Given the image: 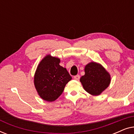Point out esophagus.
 <instances>
[{
  "instance_id": "obj_1",
  "label": "esophagus",
  "mask_w": 134,
  "mask_h": 134,
  "mask_svg": "<svg viewBox=\"0 0 134 134\" xmlns=\"http://www.w3.org/2000/svg\"><path fill=\"white\" fill-rule=\"evenodd\" d=\"M74 79L75 80H78L80 79V76H79V75H76V76H74Z\"/></svg>"
}]
</instances>
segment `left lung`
<instances>
[{
	"label": "left lung",
	"instance_id": "1",
	"mask_svg": "<svg viewBox=\"0 0 134 134\" xmlns=\"http://www.w3.org/2000/svg\"><path fill=\"white\" fill-rule=\"evenodd\" d=\"M84 71L85 75L80 82L84 90L93 96L100 95L110 83V75L100 63L91 62L85 65Z\"/></svg>",
	"mask_w": 134,
	"mask_h": 134
}]
</instances>
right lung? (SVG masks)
<instances>
[{
    "label": "right lung",
    "mask_w": 134,
    "mask_h": 134,
    "mask_svg": "<svg viewBox=\"0 0 134 134\" xmlns=\"http://www.w3.org/2000/svg\"><path fill=\"white\" fill-rule=\"evenodd\" d=\"M60 59L47 54L38 64L34 75V85L42 99L55 100L62 94L72 77L65 68L59 65Z\"/></svg>",
    "instance_id": "1"
}]
</instances>
